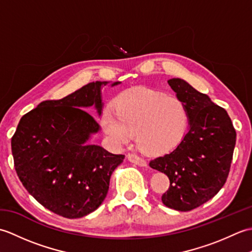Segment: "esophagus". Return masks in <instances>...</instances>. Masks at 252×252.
I'll use <instances>...</instances> for the list:
<instances>
[{"label": "esophagus", "instance_id": "esophagus-1", "mask_svg": "<svg viewBox=\"0 0 252 252\" xmlns=\"http://www.w3.org/2000/svg\"><path fill=\"white\" fill-rule=\"evenodd\" d=\"M126 157H127V160H129V161L132 162V163L141 165V167H146V165H147L146 160H144L143 158L138 157L137 155H135V154H127Z\"/></svg>", "mask_w": 252, "mask_h": 252}]
</instances>
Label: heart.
Wrapping results in <instances>:
<instances>
[{
    "mask_svg": "<svg viewBox=\"0 0 252 252\" xmlns=\"http://www.w3.org/2000/svg\"><path fill=\"white\" fill-rule=\"evenodd\" d=\"M100 123L116 144H127L136 132V143L142 152L163 155L183 142L189 114L178 97L152 89L136 88L118 97L116 111L106 107Z\"/></svg>",
    "mask_w": 252,
    "mask_h": 252,
    "instance_id": "b5f03b06",
    "label": "heart"
}]
</instances>
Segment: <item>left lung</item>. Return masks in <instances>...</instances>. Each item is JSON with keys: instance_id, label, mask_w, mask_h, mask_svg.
<instances>
[{"instance_id": "1", "label": "left lung", "mask_w": 252, "mask_h": 252, "mask_svg": "<svg viewBox=\"0 0 252 252\" xmlns=\"http://www.w3.org/2000/svg\"><path fill=\"white\" fill-rule=\"evenodd\" d=\"M176 97L186 105L189 130L172 152L149 165L170 180L161 200L178 211H190L215 197L225 184L236 143L231 118L208 95L179 78L168 80Z\"/></svg>"}]
</instances>
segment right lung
<instances>
[{"instance_id":"add662e5","label":"right lung","mask_w":252,"mask_h":252,"mask_svg":"<svg viewBox=\"0 0 252 252\" xmlns=\"http://www.w3.org/2000/svg\"><path fill=\"white\" fill-rule=\"evenodd\" d=\"M107 84L92 82L62 99L42 101L23 116L12 137L15 170L25 189L63 218L95 211L108 192L112 172L125 159L88 143L99 125L83 108L94 106L101 115L100 90Z\"/></svg>"}]
</instances>
